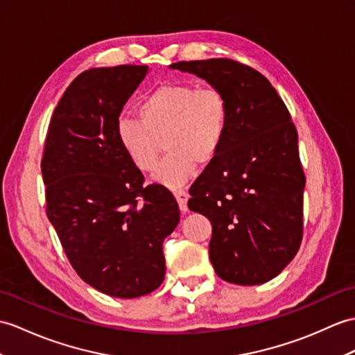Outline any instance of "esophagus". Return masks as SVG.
Returning <instances> with one entry per match:
<instances>
[{
  "instance_id": "obj_1",
  "label": "esophagus",
  "mask_w": 355,
  "mask_h": 355,
  "mask_svg": "<svg viewBox=\"0 0 355 355\" xmlns=\"http://www.w3.org/2000/svg\"><path fill=\"white\" fill-rule=\"evenodd\" d=\"M174 195L177 198V202L180 205L181 211H187V200H189V193L186 191H174Z\"/></svg>"
}]
</instances>
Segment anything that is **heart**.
<instances>
[{
    "mask_svg": "<svg viewBox=\"0 0 355 355\" xmlns=\"http://www.w3.org/2000/svg\"><path fill=\"white\" fill-rule=\"evenodd\" d=\"M138 119L119 118L116 139L130 162L144 172L157 164L162 140L168 151L154 178L180 187L193 175L196 163L205 166L216 159L225 142L230 107L215 86L166 83L148 94L137 105Z\"/></svg>",
    "mask_w": 355,
    "mask_h": 355,
    "instance_id": "1",
    "label": "heart"
}]
</instances>
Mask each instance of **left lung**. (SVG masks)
<instances>
[{"label": "left lung", "mask_w": 355, "mask_h": 355, "mask_svg": "<svg viewBox=\"0 0 355 355\" xmlns=\"http://www.w3.org/2000/svg\"><path fill=\"white\" fill-rule=\"evenodd\" d=\"M227 96L230 122L216 159L189 189V209L209 218L210 261L228 283L277 277L302 241L306 186L298 133L269 80L232 59L177 62Z\"/></svg>", "instance_id": "obj_1"}]
</instances>
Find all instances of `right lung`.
Masks as SVG:
<instances>
[{
    "label": "right lung",
    "mask_w": 355,
    "mask_h": 355,
    "mask_svg": "<svg viewBox=\"0 0 355 355\" xmlns=\"http://www.w3.org/2000/svg\"><path fill=\"white\" fill-rule=\"evenodd\" d=\"M146 64L81 72L49 122L42 162L46 216L78 277L116 298H137L164 278L163 241L178 204L144 174L116 139V122Z\"/></svg>",
    "instance_id": "add662e5"
}]
</instances>
